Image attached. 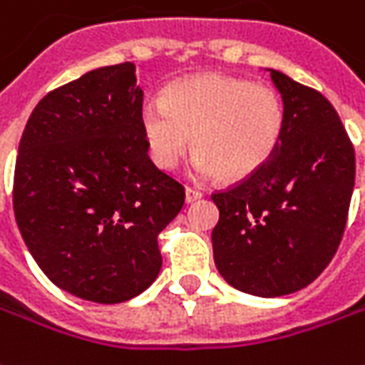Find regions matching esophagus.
Returning a JSON list of instances; mask_svg holds the SVG:
<instances>
[{
	"label": "esophagus",
	"mask_w": 365,
	"mask_h": 365,
	"mask_svg": "<svg viewBox=\"0 0 365 365\" xmlns=\"http://www.w3.org/2000/svg\"><path fill=\"white\" fill-rule=\"evenodd\" d=\"M203 193L200 190H195V187H185V203H193L197 202V200H202Z\"/></svg>",
	"instance_id": "34e87169"
}]
</instances>
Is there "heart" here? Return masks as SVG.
<instances>
[{
  "label": "heart",
  "mask_w": 365,
  "mask_h": 365,
  "mask_svg": "<svg viewBox=\"0 0 365 365\" xmlns=\"http://www.w3.org/2000/svg\"><path fill=\"white\" fill-rule=\"evenodd\" d=\"M140 125L158 168H178L193 145L197 180L224 175L242 182L277 151L286 110L272 88L225 73H197L173 81L162 99L145 101Z\"/></svg>",
  "instance_id": "obj_1"
}]
</instances>
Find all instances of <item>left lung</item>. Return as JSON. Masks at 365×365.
<instances>
[{"instance_id": "8db88e82", "label": "left lung", "mask_w": 365, "mask_h": 365, "mask_svg": "<svg viewBox=\"0 0 365 365\" xmlns=\"http://www.w3.org/2000/svg\"><path fill=\"white\" fill-rule=\"evenodd\" d=\"M286 110L272 160L212 195L220 276L235 289L279 297L309 286L338 250L356 180V155L338 111L316 89L267 69Z\"/></svg>"}]
</instances>
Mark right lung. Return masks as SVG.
<instances>
[{"mask_svg": "<svg viewBox=\"0 0 365 365\" xmlns=\"http://www.w3.org/2000/svg\"><path fill=\"white\" fill-rule=\"evenodd\" d=\"M141 103L135 63L93 69L37 103L17 150L14 212L29 254L56 286L96 304L155 282L158 235L185 197L148 155Z\"/></svg>", "mask_w": 365, "mask_h": 365, "instance_id": "add662e5", "label": "right lung"}]
</instances>
